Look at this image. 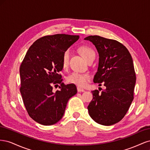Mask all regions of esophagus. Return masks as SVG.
Instances as JSON below:
<instances>
[{
  "label": "esophagus",
  "mask_w": 150,
  "mask_h": 150,
  "mask_svg": "<svg viewBox=\"0 0 150 150\" xmlns=\"http://www.w3.org/2000/svg\"><path fill=\"white\" fill-rule=\"evenodd\" d=\"M77 89H78V92H84V89L81 88L80 87L77 88Z\"/></svg>",
  "instance_id": "obj_1"
}]
</instances>
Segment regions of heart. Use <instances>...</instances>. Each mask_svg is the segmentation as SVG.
<instances>
[{
    "mask_svg": "<svg viewBox=\"0 0 150 150\" xmlns=\"http://www.w3.org/2000/svg\"><path fill=\"white\" fill-rule=\"evenodd\" d=\"M79 51L85 59L88 61L90 59L95 57V53L93 50L88 46H83L79 47ZM70 57V51L66 50L63 53L62 56V66L64 69L67 67L69 64ZM91 79V76L89 73H79V72H73L67 77V83L77 85L78 87L83 88L87 85L88 83Z\"/></svg>",
    "mask_w": 150,
    "mask_h": 150,
    "instance_id": "heart-1",
    "label": "heart"
}]
</instances>
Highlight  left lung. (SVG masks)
Segmentation results:
<instances>
[{
	"label": "left lung",
	"mask_w": 150,
	"mask_h": 150,
	"mask_svg": "<svg viewBox=\"0 0 150 150\" xmlns=\"http://www.w3.org/2000/svg\"><path fill=\"white\" fill-rule=\"evenodd\" d=\"M84 39L93 42L99 53L94 83L106 87L101 93L97 89L92 91L89 115L98 124L114 125L123 118L134 98L136 74L133 59L127 48L116 40L99 35Z\"/></svg>",
	"instance_id": "left-lung-1"
}]
</instances>
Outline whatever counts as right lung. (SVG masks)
<instances>
[{"mask_svg":"<svg viewBox=\"0 0 150 150\" xmlns=\"http://www.w3.org/2000/svg\"><path fill=\"white\" fill-rule=\"evenodd\" d=\"M79 38L57 34L45 35L31 45L20 66V92L32 119L42 125H52L64 115L68 100L77 93L74 84L62 83V56ZM60 84L52 92V86Z\"/></svg>","mask_w":150,"mask_h":150,"instance_id":"obj_1","label":"right lung"}]
</instances>
